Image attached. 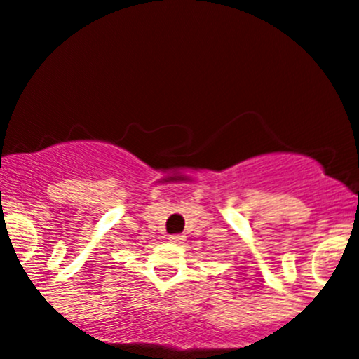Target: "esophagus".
Masks as SVG:
<instances>
[{"label": "esophagus", "instance_id": "obj_1", "mask_svg": "<svg viewBox=\"0 0 359 359\" xmlns=\"http://www.w3.org/2000/svg\"><path fill=\"white\" fill-rule=\"evenodd\" d=\"M172 243H182L184 241V236H180V234H174V236L168 238Z\"/></svg>", "mask_w": 359, "mask_h": 359}]
</instances>
